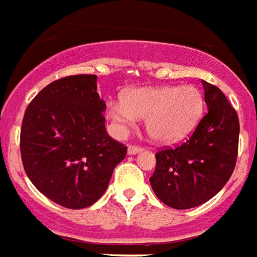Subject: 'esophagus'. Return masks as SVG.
<instances>
[{
  "label": "esophagus",
  "instance_id": "34e87169",
  "mask_svg": "<svg viewBox=\"0 0 257 257\" xmlns=\"http://www.w3.org/2000/svg\"><path fill=\"white\" fill-rule=\"evenodd\" d=\"M143 151V148L139 147V146H128V154L129 155H135V154H139Z\"/></svg>",
  "mask_w": 257,
  "mask_h": 257
}]
</instances>
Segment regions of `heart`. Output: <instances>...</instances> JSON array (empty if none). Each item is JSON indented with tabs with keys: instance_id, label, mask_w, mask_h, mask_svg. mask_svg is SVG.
Returning a JSON list of instances; mask_svg holds the SVG:
<instances>
[{
	"instance_id": "b5f03b06",
	"label": "heart",
	"mask_w": 257,
	"mask_h": 257,
	"mask_svg": "<svg viewBox=\"0 0 257 257\" xmlns=\"http://www.w3.org/2000/svg\"><path fill=\"white\" fill-rule=\"evenodd\" d=\"M204 109L200 90L192 84L138 88L110 100L107 115L119 132L144 118L146 132L154 142L169 144L184 139L196 126Z\"/></svg>"
}]
</instances>
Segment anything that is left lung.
I'll return each instance as SVG.
<instances>
[{"label": "left lung", "mask_w": 257, "mask_h": 257, "mask_svg": "<svg viewBox=\"0 0 257 257\" xmlns=\"http://www.w3.org/2000/svg\"><path fill=\"white\" fill-rule=\"evenodd\" d=\"M208 110L185 143L158 151L150 178L154 193L176 210L197 207L214 197L233 174L240 122L222 91L201 81Z\"/></svg>", "instance_id": "1"}]
</instances>
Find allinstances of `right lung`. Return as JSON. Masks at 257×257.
I'll return each instance as SVG.
<instances>
[{
  "label": "right lung",
  "mask_w": 257,
  "mask_h": 257,
  "mask_svg": "<svg viewBox=\"0 0 257 257\" xmlns=\"http://www.w3.org/2000/svg\"><path fill=\"white\" fill-rule=\"evenodd\" d=\"M104 110L95 75L53 81L28 104L20 132L23 166L38 191L60 206L80 210L99 200L126 155L106 132Z\"/></svg>",
  "instance_id": "add662e5"
}]
</instances>
